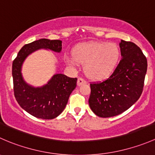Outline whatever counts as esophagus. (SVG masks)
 <instances>
[{
  "label": "esophagus",
  "mask_w": 155,
  "mask_h": 155,
  "mask_svg": "<svg viewBox=\"0 0 155 155\" xmlns=\"http://www.w3.org/2000/svg\"><path fill=\"white\" fill-rule=\"evenodd\" d=\"M86 81L85 80V79H83L82 78H79L77 80V85L78 86H80V85H85V84H86Z\"/></svg>",
  "instance_id": "34e87169"
}]
</instances>
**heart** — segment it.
Listing matches in <instances>:
<instances>
[{
	"label": "heart",
	"instance_id": "obj_1",
	"mask_svg": "<svg viewBox=\"0 0 155 155\" xmlns=\"http://www.w3.org/2000/svg\"><path fill=\"white\" fill-rule=\"evenodd\" d=\"M121 50L117 44L106 42H89L78 44L73 49V57L68 61L73 65L84 64V70L94 80L107 79L119 63Z\"/></svg>",
	"mask_w": 155,
	"mask_h": 155
}]
</instances>
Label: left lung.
Listing matches in <instances>:
<instances>
[{"instance_id": "obj_1", "label": "left lung", "mask_w": 155, "mask_h": 155, "mask_svg": "<svg viewBox=\"0 0 155 155\" xmlns=\"http://www.w3.org/2000/svg\"><path fill=\"white\" fill-rule=\"evenodd\" d=\"M122 58L106 80L90 84L88 103L94 113L109 118L122 113L134 105L142 94L147 71V59L132 42L119 43Z\"/></svg>"}]
</instances>
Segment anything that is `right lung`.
<instances>
[{
	"mask_svg": "<svg viewBox=\"0 0 155 155\" xmlns=\"http://www.w3.org/2000/svg\"><path fill=\"white\" fill-rule=\"evenodd\" d=\"M62 41L40 39L26 44L18 51L12 62V74L15 100L23 109L33 116L43 119H53L64 111L69 97L76 87V78L61 73L54 74L47 84L33 87L26 83L21 75V67L26 58L40 48L60 52Z\"/></svg>",
	"mask_w": 155,
	"mask_h": 155,
	"instance_id": "obj_1",
	"label": "right lung"
}]
</instances>
